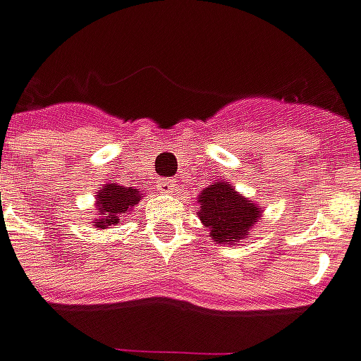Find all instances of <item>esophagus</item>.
<instances>
[{
	"instance_id": "obj_1",
	"label": "esophagus",
	"mask_w": 361,
	"mask_h": 361,
	"mask_svg": "<svg viewBox=\"0 0 361 361\" xmlns=\"http://www.w3.org/2000/svg\"><path fill=\"white\" fill-rule=\"evenodd\" d=\"M158 190L161 193H171V191L176 190V181L173 180H158Z\"/></svg>"
}]
</instances>
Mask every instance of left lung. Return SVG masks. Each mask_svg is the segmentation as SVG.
<instances>
[{"mask_svg": "<svg viewBox=\"0 0 361 361\" xmlns=\"http://www.w3.org/2000/svg\"><path fill=\"white\" fill-rule=\"evenodd\" d=\"M197 217L209 229L215 243L237 245L249 235L255 223L261 219L263 207L235 190L231 181L215 180L212 185L201 190Z\"/></svg>", "mask_w": 361, "mask_h": 361, "instance_id": "left-lung-1", "label": "left lung"}]
</instances>
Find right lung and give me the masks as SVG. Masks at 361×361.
Listing matches in <instances>:
<instances>
[{
  "instance_id": "1",
  "label": "right lung",
  "mask_w": 361,
  "mask_h": 361,
  "mask_svg": "<svg viewBox=\"0 0 361 361\" xmlns=\"http://www.w3.org/2000/svg\"><path fill=\"white\" fill-rule=\"evenodd\" d=\"M144 193H140L138 190L124 188L118 183H104L102 188H98L94 197V207H97V219L92 221L94 227L109 229L110 225H118L138 205Z\"/></svg>"
}]
</instances>
